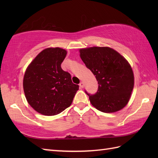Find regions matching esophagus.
<instances>
[{
  "mask_svg": "<svg viewBox=\"0 0 158 158\" xmlns=\"http://www.w3.org/2000/svg\"><path fill=\"white\" fill-rule=\"evenodd\" d=\"M83 86H84V84H83V82H81L79 83V87H80V88H83Z\"/></svg>",
  "mask_w": 158,
  "mask_h": 158,
  "instance_id": "1",
  "label": "esophagus"
}]
</instances>
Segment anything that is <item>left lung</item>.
Here are the masks:
<instances>
[{
	"mask_svg": "<svg viewBox=\"0 0 158 158\" xmlns=\"http://www.w3.org/2000/svg\"><path fill=\"white\" fill-rule=\"evenodd\" d=\"M80 57L98 81V91L89 96L92 105L104 113H114L128 102L134 88V74L127 60L107 47L80 49Z\"/></svg>",
	"mask_w": 158,
	"mask_h": 158,
	"instance_id": "8db88e82",
	"label": "left lung"
}]
</instances>
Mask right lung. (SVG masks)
<instances>
[{
    "mask_svg": "<svg viewBox=\"0 0 158 158\" xmlns=\"http://www.w3.org/2000/svg\"><path fill=\"white\" fill-rule=\"evenodd\" d=\"M64 49L48 48L39 53L26 69L23 87L29 105L44 115L59 114L71 105L79 85L63 70Z\"/></svg>",
    "mask_w": 158,
    "mask_h": 158,
    "instance_id": "right-lung-1",
    "label": "right lung"
}]
</instances>
